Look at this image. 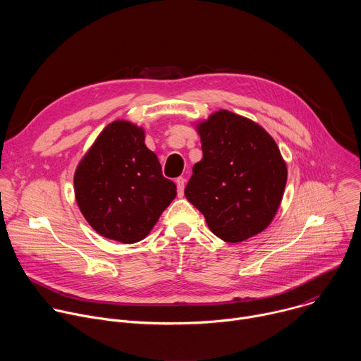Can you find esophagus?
Listing matches in <instances>:
<instances>
[{
    "mask_svg": "<svg viewBox=\"0 0 361 361\" xmlns=\"http://www.w3.org/2000/svg\"><path fill=\"white\" fill-rule=\"evenodd\" d=\"M176 184H177L178 197H183V194H184V185H185V178H184V177H178V178L176 180Z\"/></svg>",
    "mask_w": 361,
    "mask_h": 361,
    "instance_id": "34e87169",
    "label": "esophagus"
}]
</instances>
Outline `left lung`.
Listing matches in <instances>:
<instances>
[{
    "label": "left lung",
    "mask_w": 361,
    "mask_h": 361,
    "mask_svg": "<svg viewBox=\"0 0 361 361\" xmlns=\"http://www.w3.org/2000/svg\"><path fill=\"white\" fill-rule=\"evenodd\" d=\"M202 159L184 194L210 230L227 243L262 233L283 198L287 167L276 141L259 126L221 110L198 126Z\"/></svg>",
    "instance_id": "left-lung-1"
}]
</instances>
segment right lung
Returning <instances> with one entry per match:
<instances>
[{"mask_svg":"<svg viewBox=\"0 0 361 361\" xmlns=\"http://www.w3.org/2000/svg\"><path fill=\"white\" fill-rule=\"evenodd\" d=\"M74 188L90 226L127 244L142 240L177 195L145 147L144 131L128 121H114L99 134L75 171Z\"/></svg>","mask_w":361,"mask_h":361,"instance_id":"add662e5","label":"right lung"}]
</instances>
